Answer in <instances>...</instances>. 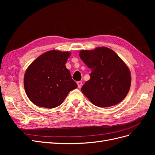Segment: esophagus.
<instances>
[{
	"label": "esophagus",
	"mask_w": 155,
	"mask_h": 155,
	"mask_svg": "<svg viewBox=\"0 0 155 155\" xmlns=\"http://www.w3.org/2000/svg\"><path fill=\"white\" fill-rule=\"evenodd\" d=\"M82 83H82V81H78V82H77L78 88H80L81 87V86H82Z\"/></svg>",
	"instance_id": "obj_1"
}]
</instances>
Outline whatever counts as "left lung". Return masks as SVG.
Segmentation results:
<instances>
[{"instance_id": "left-lung-1", "label": "left lung", "mask_w": 155, "mask_h": 155, "mask_svg": "<svg viewBox=\"0 0 155 155\" xmlns=\"http://www.w3.org/2000/svg\"><path fill=\"white\" fill-rule=\"evenodd\" d=\"M79 57L91 68V79L81 91L94 105L108 107L119 104L127 94L131 76L125 63L113 50L98 47L81 50Z\"/></svg>"}]
</instances>
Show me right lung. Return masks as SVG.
Here are the masks:
<instances>
[{
  "instance_id": "obj_1",
  "label": "right lung",
  "mask_w": 155,
  "mask_h": 155,
  "mask_svg": "<svg viewBox=\"0 0 155 155\" xmlns=\"http://www.w3.org/2000/svg\"><path fill=\"white\" fill-rule=\"evenodd\" d=\"M70 55L68 51H46L27 68L24 86L33 104L52 109L61 104L69 92L78 87L65 66Z\"/></svg>"
}]
</instances>
